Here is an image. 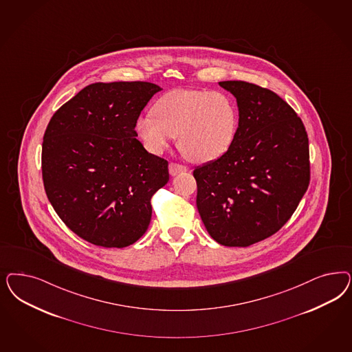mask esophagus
I'll list each match as a JSON object with an SVG mask.
<instances>
[{
	"mask_svg": "<svg viewBox=\"0 0 352 352\" xmlns=\"http://www.w3.org/2000/svg\"><path fill=\"white\" fill-rule=\"evenodd\" d=\"M168 170H170V176H176V175H179V173H184V172H186L188 168H186V167H184L182 164L170 163V166H168Z\"/></svg>",
	"mask_w": 352,
	"mask_h": 352,
	"instance_id": "obj_1",
	"label": "esophagus"
}]
</instances>
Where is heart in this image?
I'll return each mask as SVG.
<instances>
[{"mask_svg":"<svg viewBox=\"0 0 352 352\" xmlns=\"http://www.w3.org/2000/svg\"><path fill=\"white\" fill-rule=\"evenodd\" d=\"M239 125L237 107L223 91L176 89L166 93L154 113L137 118L136 132L145 148L160 154L177 137V145L195 163L223 157Z\"/></svg>","mask_w":352,"mask_h":352,"instance_id":"obj_1","label":"heart"}]
</instances>
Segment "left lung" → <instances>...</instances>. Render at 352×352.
Listing matches in <instances>:
<instances>
[{"label":"left lung","mask_w":352,"mask_h":352,"mask_svg":"<svg viewBox=\"0 0 352 352\" xmlns=\"http://www.w3.org/2000/svg\"><path fill=\"white\" fill-rule=\"evenodd\" d=\"M239 107L227 153L194 170L197 208L210 236L229 248L268 239L293 215L309 184L306 128L270 89L220 81Z\"/></svg>","instance_id":"1"}]
</instances>
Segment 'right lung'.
Returning a JSON list of instances; mask_svg holds the SVG:
<instances>
[{
	"label": "right lung",
	"mask_w": 352,
	"mask_h": 352,
	"mask_svg": "<svg viewBox=\"0 0 352 352\" xmlns=\"http://www.w3.org/2000/svg\"><path fill=\"white\" fill-rule=\"evenodd\" d=\"M162 88L145 81L94 82L50 119L43 180L58 216L75 234L122 249L148 230L150 199L168 180V163L137 140V118Z\"/></svg>",
	"instance_id": "obj_1"
}]
</instances>
